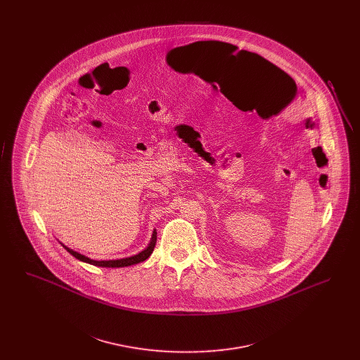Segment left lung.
Here are the masks:
<instances>
[{"label":"left lung","mask_w":360,"mask_h":360,"mask_svg":"<svg viewBox=\"0 0 360 360\" xmlns=\"http://www.w3.org/2000/svg\"><path fill=\"white\" fill-rule=\"evenodd\" d=\"M248 53H251V52H248ZM257 56H260V55H257ZM260 58H262V56H260ZM263 59H264V58H263ZM264 60H266V59H264ZM267 62H269V60H267ZM271 65H273V63H271ZM273 66H274V65H273Z\"/></svg>","instance_id":"1"}]
</instances>
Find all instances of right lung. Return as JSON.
Wrapping results in <instances>:
<instances>
[{
  "instance_id": "right-lung-1",
  "label": "right lung",
  "mask_w": 360,
  "mask_h": 360,
  "mask_svg": "<svg viewBox=\"0 0 360 360\" xmlns=\"http://www.w3.org/2000/svg\"><path fill=\"white\" fill-rule=\"evenodd\" d=\"M155 244H156V231H154L151 243L148 244V247H147L144 251L139 252L135 257L117 259V260H93V259H89V257H86L85 255H81V254H78V252L70 250L66 245H63V247L69 251L72 257H77L78 260L86 262V263H90V264H93V266H98V267H127V266H132V264L141 263V262H144L146 259H148L150 255L153 254V251H154Z\"/></svg>"
}]
</instances>
